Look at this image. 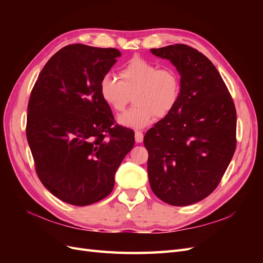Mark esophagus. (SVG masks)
Returning <instances> with one entry per match:
<instances>
[{
	"mask_svg": "<svg viewBox=\"0 0 263 263\" xmlns=\"http://www.w3.org/2000/svg\"><path fill=\"white\" fill-rule=\"evenodd\" d=\"M135 140H136V142H142V140H144V134H142L141 132L137 130L135 132Z\"/></svg>",
	"mask_w": 263,
	"mask_h": 263,
	"instance_id": "34e87169",
	"label": "esophagus"
}]
</instances>
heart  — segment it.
<instances>
[{
    "instance_id": "obj_1",
    "label": "heart",
    "mask_w": 263,
    "mask_h": 263,
    "mask_svg": "<svg viewBox=\"0 0 263 263\" xmlns=\"http://www.w3.org/2000/svg\"><path fill=\"white\" fill-rule=\"evenodd\" d=\"M118 79L106 73L101 78V99L115 112L125 109L134 93L135 106L117 118L119 125L129 128H144L156 117L169 116L178 105L181 81L174 69L159 68L156 63L135 57L119 70Z\"/></svg>"
}]
</instances>
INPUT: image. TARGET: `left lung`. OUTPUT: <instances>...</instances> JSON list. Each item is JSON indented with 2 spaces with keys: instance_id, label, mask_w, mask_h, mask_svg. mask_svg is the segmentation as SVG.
<instances>
[{
  "instance_id": "obj_1",
  "label": "left lung",
  "mask_w": 263,
  "mask_h": 263,
  "mask_svg": "<svg viewBox=\"0 0 263 263\" xmlns=\"http://www.w3.org/2000/svg\"><path fill=\"white\" fill-rule=\"evenodd\" d=\"M150 51L181 76L178 105L144 138L150 187L164 203L186 206L209 196L224 176L236 149V108L202 52L182 44Z\"/></svg>"
}]
</instances>
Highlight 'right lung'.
Wrapping results in <instances>:
<instances>
[{
	"mask_svg": "<svg viewBox=\"0 0 263 263\" xmlns=\"http://www.w3.org/2000/svg\"><path fill=\"white\" fill-rule=\"evenodd\" d=\"M121 52L81 44L63 47L46 63L30 93L27 141L44 186L59 200L86 206L106 197L135 144L114 124L99 84Z\"/></svg>",
	"mask_w": 263,
	"mask_h": 263,
	"instance_id": "right-lung-1",
	"label": "right lung"
}]
</instances>
